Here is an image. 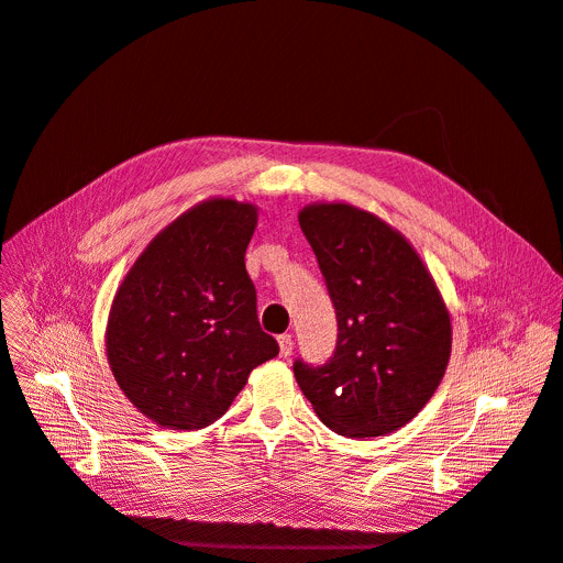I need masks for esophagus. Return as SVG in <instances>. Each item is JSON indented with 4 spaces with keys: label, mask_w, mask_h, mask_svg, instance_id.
I'll use <instances>...</instances> for the list:
<instances>
[{
    "label": "esophagus",
    "mask_w": 563,
    "mask_h": 563,
    "mask_svg": "<svg viewBox=\"0 0 563 563\" xmlns=\"http://www.w3.org/2000/svg\"><path fill=\"white\" fill-rule=\"evenodd\" d=\"M278 344H280V356L287 358L289 353H291V349H294V338H291L289 333H283V335L278 338Z\"/></svg>",
    "instance_id": "obj_1"
}]
</instances>
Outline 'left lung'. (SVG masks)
Here are the masks:
<instances>
[{"mask_svg":"<svg viewBox=\"0 0 563 563\" xmlns=\"http://www.w3.org/2000/svg\"><path fill=\"white\" fill-rule=\"evenodd\" d=\"M338 317L327 365L294 363L319 420L346 438L408 424L438 390L452 353V321L435 280L406 236L346 202L299 212Z\"/></svg>","mask_w":563,"mask_h":563,"instance_id":"left-lung-1","label":"left lung"}]
</instances>
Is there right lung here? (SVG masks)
<instances>
[{"label":"right lung","mask_w":563,"mask_h":563,"mask_svg":"<svg viewBox=\"0 0 563 563\" xmlns=\"http://www.w3.org/2000/svg\"><path fill=\"white\" fill-rule=\"evenodd\" d=\"M257 207L202 200L145 246L118 287L107 358L125 397L166 429L210 427L278 356L260 329L246 249Z\"/></svg>","instance_id":"right-lung-1"}]
</instances>
